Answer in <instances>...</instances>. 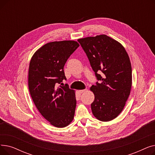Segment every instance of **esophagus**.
Segmentation results:
<instances>
[{"label": "esophagus", "mask_w": 155, "mask_h": 155, "mask_svg": "<svg viewBox=\"0 0 155 155\" xmlns=\"http://www.w3.org/2000/svg\"><path fill=\"white\" fill-rule=\"evenodd\" d=\"M87 91V89H84V90H79L78 91V92H80V93H84V92H85Z\"/></svg>", "instance_id": "obj_1"}]
</instances>
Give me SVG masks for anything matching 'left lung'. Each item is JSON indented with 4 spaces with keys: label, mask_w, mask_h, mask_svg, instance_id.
Returning a JSON list of instances; mask_svg holds the SVG:
<instances>
[{
    "label": "left lung",
    "mask_w": 155,
    "mask_h": 155,
    "mask_svg": "<svg viewBox=\"0 0 155 155\" xmlns=\"http://www.w3.org/2000/svg\"><path fill=\"white\" fill-rule=\"evenodd\" d=\"M95 75L101 82L91 87L95 99L91 104L94 117L107 122L123 111L132 87V69L129 55L117 41L105 35L78 39ZM101 71L103 74L97 73Z\"/></svg>",
    "instance_id": "1"
}]
</instances>
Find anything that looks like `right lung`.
<instances>
[{
    "label": "right lung",
    "instance_id": "add662e5",
    "mask_svg": "<svg viewBox=\"0 0 155 155\" xmlns=\"http://www.w3.org/2000/svg\"><path fill=\"white\" fill-rule=\"evenodd\" d=\"M79 46L72 40L48 43L34 53L29 63L28 86L31 98L41 114L56 127L68 126L74 118L75 91L58 85L66 80L64 64Z\"/></svg>",
    "mask_w": 155,
    "mask_h": 155
}]
</instances>
